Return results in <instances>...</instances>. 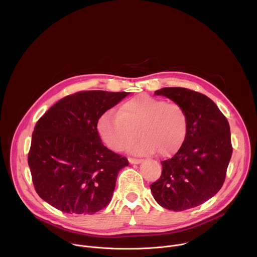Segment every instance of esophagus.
<instances>
[{
  "label": "esophagus",
  "mask_w": 257,
  "mask_h": 257,
  "mask_svg": "<svg viewBox=\"0 0 257 257\" xmlns=\"http://www.w3.org/2000/svg\"><path fill=\"white\" fill-rule=\"evenodd\" d=\"M128 161H129L130 164H134V165L140 164V163L142 162V160H140V159H134V158H129Z\"/></svg>",
  "instance_id": "34e87169"
}]
</instances>
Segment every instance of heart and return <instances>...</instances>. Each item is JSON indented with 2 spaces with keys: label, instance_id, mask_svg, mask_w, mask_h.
<instances>
[{
  "label": "heart",
  "instance_id": "b5f03b06",
  "mask_svg": "<svg viewBox=\"0 0 257 257\" xmlns=\"http://www.w3.org/2000/svg\"><path fill=\"white\" fill-rule=\"evenodd\" d=\"M97 131L109 150L122 152L138 134L141 138L129 146L135 155L158 152L169 156L177 152L188 131L186 109L176 101L139 95L124 101L118 113L104 112L98 119Z\"/></svg>",
  "mask_w": 257,
  "mask_h": 257
}]
</instances>
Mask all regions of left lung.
Here are the masks:
<instances>
[{
	"instance_id": "8db88e82",
	"label": "left lung",
	"mask_w": 257,
	"mask_h": 257,
	"mask_svg": "<svg viewBox=\"0 0 257 257\" xmlns=\"http://www.w3.org/2000/svg\"><path fill=\"white\" fill-rule=\"evenodd\" d=\"M184 106L188 116L186 138L176 155L162 161V175L151 185L163 207L182 211L198 206L215 195L226 179L232 157L230 125L206 95L183 87L155 92Z\"/></svg>"
}]
</instances>
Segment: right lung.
Segmentation results:
<instances>
[{"instance_id": "right-lung-1", "label": "right lung", "mask_w": 257, "mask_h": 257, "mask_svg": "<svg viewBox=\"0 0 257 257\" xmlns=\"http://www.w3.org/2000/svg\"><path fill=\"white\" fill-rule=\"evenodd\" d=\"M129 92L79 91L56 102L35 124L28 153L41 198L67 213L93 214L112 199L128 160L109 151L97 132L99 117Z\"/></svg>"}]
</instances>
